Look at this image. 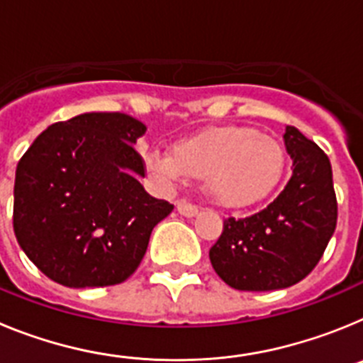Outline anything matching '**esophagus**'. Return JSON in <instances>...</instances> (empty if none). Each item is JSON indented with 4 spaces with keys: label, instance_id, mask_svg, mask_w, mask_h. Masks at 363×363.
<instances>
[{
    "label": "esophagus",
    "instance_id": "1",
    "mask_svg": "<svg viewBox=\"0 0 363 363\" xmlns=\"http://www.w3.org/2000/svg\"><path fill=\"white\" fill-rule=\"evenodd\" d=\"M176 211H178V213L182 214V216H187V218L196 216V214L200 213V209H198L196 205L185 203V201H178V203H176Z\"/></svg>",
    "mask_w": 363,
    "mask_h": 363
}]
</instances>
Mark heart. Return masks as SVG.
Instances as JSON below:
<instances>
[{
  "mask_svg": "<svg viewBox=\"0 0 363 363\" xmlns=\"http://www.w3.org/2000/svg\"><path fill=\"white\" fill-rule=\"evenodd\" d=\"M147 169L163 187L203 179L205 194L221 207L259 203L277 191L285 172V149L252 127H211L172 147L147 154Z\"/></svg>",
  "mask_w": 363,
  "mask_h": 363,
  "instance_id": "obj_1",
  "label": "heart"
}]
</instances>
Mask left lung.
Instances as JSON below:
<instances>
[{"label": "left lung", "mask_w": 363, "mask_h": 363, "mask_svg": "<svg viewBox=\"0 0 363 363\" xmlns=\"http://www.w3.org/2000/svg\"><path fill=\"white\" fill-rule=\"evenodd\" d=\"M285 149L293 176L264 211L227 218L211 247L218 277L238 291H274L298 284L322 258L336 229L335 187L327 154L287 125Z\"/></svg>", "instance_id": "obj_1"}]
</instances>
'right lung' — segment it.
Masks as SVG:
<instances>
[{
    "label": "right lung",
    "mask_w": 363,
    "mask_h": 363,
    "mask_svg": "<svg viewBox=\"0 0 363 363\" xmlns=\"http://www.w3.org/2000/svg\"><path fill=\"white\" fill-rule=\"evenodd\" d=\"M147 127L121 112H85L50 125L16 169L14 233L45 277L74 289L125 281L150 233L172 213L147 194L134 149Z\"/></svg>",
    "instance_id": "1"
}]
</instances>
